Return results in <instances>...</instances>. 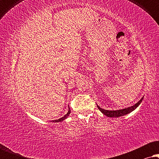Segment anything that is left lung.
<instances>
[{"instance_id": "1", "label": "left lung", "mask_w": 159, "mask_h": 159, "mask_svg": "<svg viewBox=\"0 0 159 159\" xmlns=\"http://www.w3.org/2000/svg\"><path fill=\"white\" fill-rule=\"evenodd\" d=\"M143 99V97L138 102V103H136L135 104H134V106H130V107L125 108H123V109H119V110H106V109H103V108L100 107L98 105H97V106H98V109L101 111L103 113L104 115H106V116L116 117H116L125 116V115L129 114V113L133 111L134 110H135L136 108L138 107L139 105L141 103Z\"/></svg>"}]
</instances>
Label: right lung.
<instances>
[{"label": "right lung", "mask_w": 159, "mask_h": 159, "mask_svg": "<svg viewBox=\"0 0 159 159\" xmlns=\"http://www.w3.org/2000/svg\"><path fill=\"white\" fill-rule=\"evenodd\" d=\"M70 113H71V110H70V108H69V111H68V112H67V114L66 115H64V116H63V117H61V118H60V119H56V120H53V121H53V122H60V121H64V120H65V119L67 118V117L69 116Z\"/></svg>", "instance_id": "right-lung-1"}]
</instances>
